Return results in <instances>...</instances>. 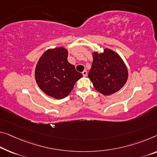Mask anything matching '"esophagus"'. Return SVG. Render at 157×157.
<instances>
[{
    "mask_svg": "<svg viewBox=\"0 0 157 157\" xmlns=\"http://www.w3.org/2000/svg\"><path fill=\"white\" fill-rule=\"evenodd\" d=\"M82 74H83V76H87V75H88V72H87V71L84 70L83 72H82Z\"/></svg>",
    "mask_w": 157,
    "mask_h": 157,
    "instance_id": "1",
    "label": "esophagus"
}]
</instances>
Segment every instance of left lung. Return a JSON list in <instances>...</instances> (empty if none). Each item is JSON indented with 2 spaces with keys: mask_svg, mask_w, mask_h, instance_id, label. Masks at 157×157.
<instances>
[{
  "mask_svg": "<svg viewBox=\"0 0 157 157\" xmlns=\"http://www.w3.org/2000/svg\"><path fill=\"white\" fill-rule=\"evenodd\" d=\"M88 77L95 90L105 95L119 91L128 79V70L117 52L106 48L104 52H93Z\"/></svg>",
  "mask_w": 157,
  "mask_h": 157,
  "instance_id": "8db88e82",
  "label": "left lung"
}]
</instances>
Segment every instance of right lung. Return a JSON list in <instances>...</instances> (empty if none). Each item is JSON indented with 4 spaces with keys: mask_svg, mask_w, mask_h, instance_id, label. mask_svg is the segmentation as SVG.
Here are the masks:
<instances>
[{
    "mask_svg": "<svg viewBox=\"0 0 157 157\" xmlns=\"http://www.w3.org/2000/svg\"><path fill=\"white\" fill-rule=\"evenodd\" d=\"M68 51L63 47L50 49L40 57L36 67L35 78L46 95L62 99L70 93L83 75L67 60Z\"/></svg>",
    "mask_w": 157,
    "mask_h": 157,
    "instance_id": "right-lung-1",
    "label": "right lung"
}]
</instances>
